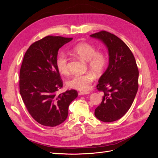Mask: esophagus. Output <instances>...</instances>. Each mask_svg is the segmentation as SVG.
Returning a JSON list of instances; mask_svg holds the SVG:
<instances>
[{
  "instance_id": "esophagus-1",
  "label": "esophagus",
  "mask_w": 158,
  "mask_h": 158,
  "mask_svg": "<svg viewBox=\"0 0 158 158\" xmlns=\"http://www.w3.org/2000/svg\"><path fill=\"white\" fill-rule=\"evenodd\" d=\"M90 92H79V95H87L89 94Z\"/></svg>"
}]
</instances>
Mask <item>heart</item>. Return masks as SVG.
Listing matches in <instances>:
<instances>
[{
  "label": "heart",
  "mask_w": 158,
  "mask_h": 158,
  "mask_svg": "<svg viewBox=\"0 0 158 158\" xmlns=\"http://www.w3.org/2000/svg\"><path fill=\"white\" fill-rule=\"evenodd\" d=\"M72 52L82 60L86 61L88 68L95 73H102L107 64V57L103 51L87 42H80L72 48ZM56 68L60 74L69 73V58L64 52H59L56 58ZM95 79V75L87 73L82 75H74L70 78L66 85L70 88L80 91H86L91 87Z\"/></svg>",
  "instance_id": "heart-1"
}]
</instances>
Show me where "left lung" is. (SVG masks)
I'll return each mask as SVG.
<instances>
[{"instance_id":"1","label":"left lung","mask_w":158,"mask_h":158,"mask_svg":"<svg viewBox=\"0 0 158 158\" xmlns=\"http://www.w3.org/2000/svg\"><path fill=\"white\" fill-rule=\"evenodd\" d=\"M91 37L102 40L109 51V66L100 77L97 89L104 95L95 116L106 123L123 117L131 107L138 89V73L132 51L120 38L106 31Z\"/></svg>"}]
</instances>
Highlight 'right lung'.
I'll return each instance as SVG.
<instances>
[{"label": "right lung", "mask_w": 158, "mask_h": 158, "mask_svg": "<svg viewBox=\"0 0 158 158\" xmlns=\"http://www.w3.org/2000/svg\"><path fill=\"white\" fill-rule=\"evenodd\" d=\"M72 37L48 35L32 44L23 56L20 71V93L33 119L41 125L55 127L68 116L70 103L78 96L77 91L56 92L63 80L56 66L58 51Z\"/></svg>", "instance_id": "obj_1"}]
</instances>
